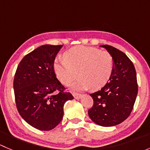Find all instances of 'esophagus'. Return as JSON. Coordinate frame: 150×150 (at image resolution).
Here are the masks:
<instances>
[{
	"label": "esophagus",
	"mask_w": 150,
	"mask_h": 150,
	"mask_svg": "<svg viewBox=\"0 0 150 150\" xmlns=\"http://www.w3.org/2000/svg\"><path fill=\"white\" fill-rule=\"evenodd\" d=\"M73 96L75 99H80L83 96L82 94H79V93H73Z\"/></svg>",
	"instance_id": "34e87169"
}]
</instances>
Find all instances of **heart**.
<instances>
[{
	"instance_id": "1",
	"label": "heart",
	"mask_w": 150,
	"mask_h": 150,
	"mask_svg": "<svg viewBox=\"0 0 150 150\" xmlns=\"http://www.w3.org/2000/svg\"><path fill=\"white\" fill-rule=\"evenodd\" d=\"M53 67L57 78L66 86L70 84L78 75V80L71 86L72 91L88 88L96 90L110 80L114 61L111 54L106 51L93 47L76 46L67 51L64 58L57 57Z\"/></svg>"
}]
</instances>
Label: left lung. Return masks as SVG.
<instances>
[{
    "label": "left lung",
    "instance_id": "obj_1",
    "mask_svg": "<svg viewBox=\"0 0 150 150\" xmlns=\"http://www.w3.org/2000/svg\"><path fill=\"white\" fill-rule=\"evenodd\" d=\"M100 46L112 55L114 69L105 86L90 94L93 105L88 110V115L97 125L111 127L123 122L132 111L138 93L137 72L123 52L108 45Z\"/></svg>",
    "mask_w": 150,
    "mask_h": 150
}]
</instances>
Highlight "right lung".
I'll return each instance as SVG.
<instances>
[{"label":"right lung","instance_id":"obj_1","mask_svg":"<svg viewBox=\"0 0 150 150\" xmlns=\"http://www.w3.org/2000/svg\"><path fill=\"white\" fill-rule=\"evenodd\" d=\"M62 45H43L22 59L13 80L19 113L29 125L50 131L62 120L64 105L73 99L54 72V59Z\"/></svg>","mask_w":150,"mask_h":150}]
</instances>
